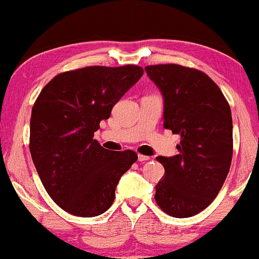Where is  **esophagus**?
<instances>
[{
	"instance_id": "esophagus-1",
	"label": "esophagus",
	"mask_w": 259,
	"mask_h": 259,
	"mask_svg": "<svg viewBox=\"0 0 259 259\" xmlns=\"http://www.w3.org/2000/svg\"><path fill=\"white\" fill-rule=\"evenodd\" d=\"M138 160H140V162H146V160H149V157L148 155L138 154Z\"/></svg>"
}]
</instances>
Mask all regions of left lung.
Returning <instances> with one entry per match:
<instances>
[{"label": "left lung", "mask_w": 259, "mask_h": 259, "mask_svg": "<svg viewBox=\"0 0 259 259\" xmlns=\"http://www.w3.org/2000/svg\"><path fill=\"white\" fill-rule=\"evenodd\" d=\"M164 96V128L180 135L179 154L158 157L164 178L155 201L173 218H191L221 190L233 153L232 116L226 97L206 74L179 64L146 66Z\"/></svg>", "instance_id": "obj_1"}]
</instances>
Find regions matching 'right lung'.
Instances as JSON below:
<instances>
[{"mask_svg":"<svg viewBox=\"0 0 259 259\" xmlns=\"http://www.w3.org/2000/svg\"><path fill=\"white\" fill-rule=\"evenodd\" d=\"M143 75L138 65L85 66L58 74L40 91L30 116L29 151L55 204L80 218L110 208L119 178L137 153L105 149L94 133Z\"/></svg>","mask_w":259,"mask_h":259,"instance_id":"obj_1","label":"right lung"}]
</instances>
